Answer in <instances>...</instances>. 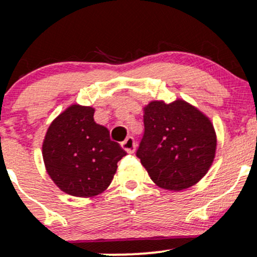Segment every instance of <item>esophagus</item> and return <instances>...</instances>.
I'll list each match as a JSON object with an SVG mask.
<instances>
[{"label":"esophagus","instance_id":"esophagus-1","mask_svg":"<svg viewBox=\"0 0 257 257\" xmlns=\"http://www.w3.org/2000/svg\"><path fill=\"white\" fill-rule=\"evenodd\" d=\"M122 147L128 153H133L135 151V147H137V144H135L134 138L128 137L122 143Z\"/></svg>","mask_w":257,"mask_h":257}]
</instances>
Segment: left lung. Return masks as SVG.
Here are the masks:
<instances>
[{"instance_id":"left-lung-1","label":"left lung","mask_w":257,"mask_h":257,"mask_svg":"<svg viewBox=\"0 0 257 257\" xmlns=\"http://www.w3.org/2000/svg\"><path fill=\"white\" fill-rule=\"evenodd\" d=\"M143 139L137 157L159 187L181 191L210 168L216 135L208 117L184 100L151 101L144 108Z\"/></svg>"}]
</instances>
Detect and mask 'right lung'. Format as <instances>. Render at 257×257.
<instances>
[{
	"mask_svg": "<svg viewBox=\"0 0 257 257\" xmlns=\"http://www.w3.org/2000/svg\"><path fill=\"white\" fill-rule=\"evenodd\" d=\"M94 108L72 105L53 120L43 141L46 169L54 184L75 197H93L108 187L126 152L94 122Z\"/></svg>",
	"mask_w": 257,
	"mask_h": 257,
	"instance_id": "obj_1",
	"label": "right lung"
}]
</instances>
